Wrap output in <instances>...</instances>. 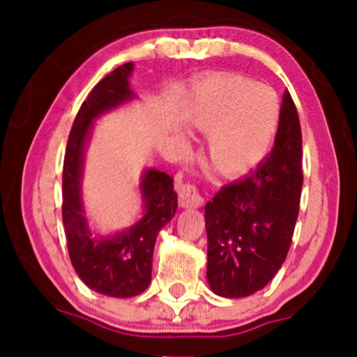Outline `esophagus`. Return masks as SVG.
I'll use <instances>...</instances> for the list:
<instances>
[{
  "label": "esophagus",
  "mask_w": 357,
  "mask_h": 357,
  "mask_svg": "<svg viewBox=\"0 0 357 357\" xmlns=\"http://www.w3.org/2000/svg\"><path fill=\"white\" fill-rule=\"evenodd\" d=\"M178 199H180V206L185 209L203 206V197L199 195L197 187H193V185L190 183H185L178 188Z\"/></svg>",
  "instance_id": "1"
}]
</instances>
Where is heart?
I'll return each mask as SVG.
<instances>
[{
    "label": "heart",
    "mask_w": 357,
    "mask_h": 357,
    "mask_svg": "<svg viewBox=\"0 0 357 357\" xmlns=\"http://www.w3.org/2000/svg\"><path fill=\"white\" fill-rule=\"evenodd\" d=\"M280 119L275 89L247 76H209L188 97V123L206 135L204 160L226 178L245 175L261 162L275 141Z\"/></svg>",
    "instance_id": "b5f03b06"
}]
</instances>
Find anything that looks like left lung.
Returning <instances> with one entry per match:
<instances>
[{"instance_id":"left-lung-1","label":"left lung","mask_w":357,"mask_h":357,"mask_svg":"<svg viewBox=\"0 0 357 357\" xmlns=\"http://www.w3.org/2000/svg\"><path fill=\"white\" fill-rule=\"evenodd\" d=\"M302 133L289 91L270 155L204 206L206 280L214 294L238 299L270 282L286 260L299 214Z\"/></svg>"}]
</instances>
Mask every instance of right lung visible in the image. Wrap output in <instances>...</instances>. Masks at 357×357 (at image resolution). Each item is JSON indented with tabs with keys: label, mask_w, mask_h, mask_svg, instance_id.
I'll return each instance as SVG.
<instances>
[{
	"label": "right lung",
	"mask_w": 357,
	"mask_h": 357,
	"mask_svg": "<svg viewBox=\"0 0 357 357\" xmlns=\"http://www.w3.org/2000/svg\"><path fill=\"white\" fill-rule=\"evenodd\" d=\"M135 63L105 76L82 102L70 131L63 160V226L73 266L92 291L109 297H133L148 289L155 238L177 211L174 178L146 167L139 178L141 216L130 227L102 234L91 224L82 199L86 151L96 120L138 99L130 86Z\"/></svg>",
	"instance_id": "right-lung-1"
}]
</instances>
